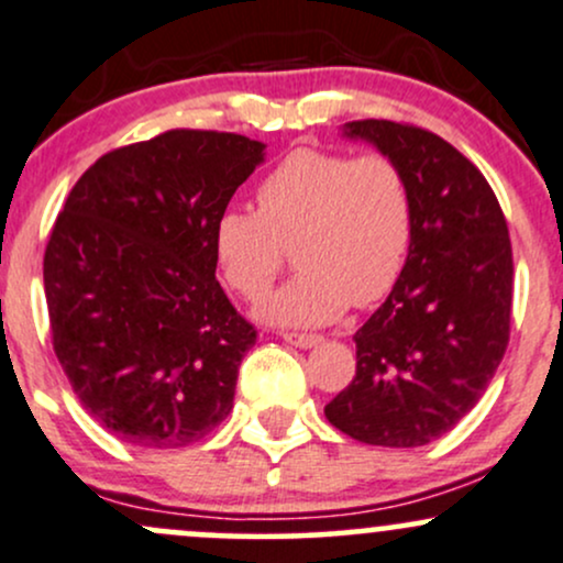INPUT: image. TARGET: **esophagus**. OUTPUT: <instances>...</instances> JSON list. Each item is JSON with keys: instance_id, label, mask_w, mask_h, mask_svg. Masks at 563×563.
<instances>
[{"instance_id": "esophagus-1", "label": "esophagus", "mask_w": 563, "mask_h": 563, "mask_svg": "<svg viewBox=\"0 0 563 563\" xmlns=\"http://www.w3.org/2000/svg\"><path fill=\"white\" fill-rule=\"evenodd\" d=\"M283 339H286L288 344H294V347H314V344L323 342V336H318V333H294V331L283 333Z\"/></svg>"}]
</instances>
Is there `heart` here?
Listing matches in <instances>:
<instances>
[{
  "label": "heart",
  "instance_id": "heart-1",
  "mask_svg": "<svg viewBox=\"0 0 563 563\" xmlns=\"http://www.w3.org/2000/svg\"><path fill=\"white\" fill-rule=\"evenodd\" d=\"M417 202L409 173L390 154L296 150L262 178L256 211L227 208L213 253L245 299L269 291L294 249L299 272L258 307L280 325H320L390 294L409 258Z\"/></svg>",
  "mask_w": 563,
  "mask_h": 563
}]
</instances>
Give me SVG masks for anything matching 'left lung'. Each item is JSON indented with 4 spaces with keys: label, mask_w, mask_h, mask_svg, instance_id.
Segmentation results:
<instances>
[{
    "label": "left lung",
    "mask_w": 563,
    "mask_h": 563,
    "mask_svg": "<svg viewBox=\"0 0 563 563\" xmlns=\"http://www.w3.org/2000/svg\"><path fill=\"white\" fill-rule=\"evenodd\" d=\"M344 133L404 165L417 221L398 283L355 331V376L325 419L372 446H424L478 404L508 350V221L484 173L441 135L393 120H355Z\"/></svg>",
    "instance_id": "1"
}]
</instances>
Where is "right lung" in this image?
I'll return each instance as SVG.
<instances>
[{
	"label": "right lung",
	"mask_w": 563,
	"mask_h": 563,
	"mask_svg": "<svg viewBox=\"0 0 563 563\" xmlns=\"http://www.w3.org/2000/svg\"><path fill=\"white\" fill-rule=\"evenodd\" d=\"M262 141L176 128L98 157L45 249L53 350L92 419L181 449L232 411L256 329L216 280L213 224Z\"/></svg>",
	"instance_id": "1"
}]
</instances>
